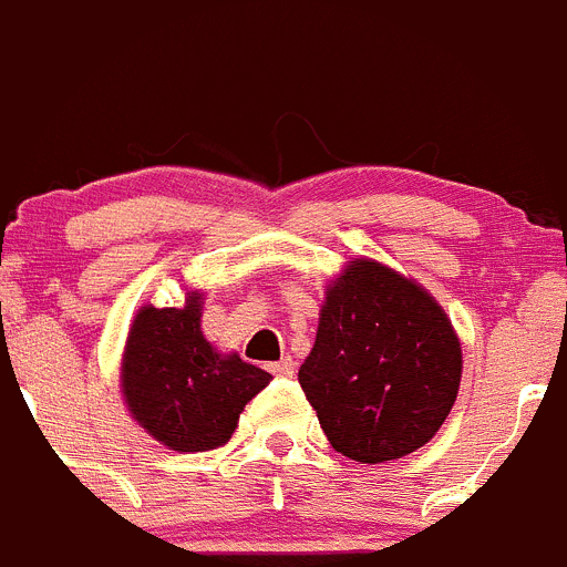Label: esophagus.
<instances>
[{"label": "esophagus", "instance_id": "34e87169", "mask_svg": "<svg viewBox=\"0 0 567 567\" xmlns=\"http://www.w3.org/2000/svg\"><path fill=\"white\" fill-rule=\"evenodd\" d=\"M269 373H272V377H292L295 373V362L292 360H278V362H272V365H269Z\"/></svg>", "mask_w": 567, "mask_h": 567}]
</instances>
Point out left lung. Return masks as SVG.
Returning <instances> with one entry per match:
<instances>
[{"instance_id":"8db88e82","label":"left lung","mask_w":567,"mask_h":567,"mask_svg":"<svg viewBox=\"0 0 567 567\" xmlns=\"http://www.w3.org/2000/svg\"><path fill=\"white\" fill-rule=\"evenodd\" d=\"M298 379L337 453L382 464L439 433L458 396L461 346L422 287L351 261L329 289Z\"/></svg>"}]
</instances>
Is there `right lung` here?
Here are the masks:
<instances>
[{"mask_svg": "<svg viewBox=\"0 0 567 567\" xmlns=\"http://www.w3.org/2000/svg\"><path fill=\"white\" fill-rule=\"evenodd\" d=\"M199 295H190L185 309H140L123 354L128 410L179 453L227 444L244 404L272 379L241 357L213 351L199 329Z\"/></svg>", "mask_w": 567, "mask_h": 567, "instance_id": "add662e5", "label": "right lung"}]
</instances>
